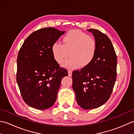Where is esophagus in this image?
Here are the masks:
<instances>
[{
    "label": "esophagus",
    "mask_w": 134,
    "mask_h": 134,
    "mask_svg": "<svg viewBox=\"0 0 134 134\" xmlns=\"http://www.w3.org/2000/svg\"><path fill=\"white\" fill-rule=\"evenodd\" d=\"M72 71L71 70H69V71H68V74H69V76H72Z\"/></svg>",
    "instance_id": "esophagus-1"
}]
</instances>
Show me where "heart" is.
<instances>
[{"mask_svg":"<svg viewBox=\"0 0 134 134\" xmlns=\"http://www.w3.org/2000/svg\"><path fill=\"white\" fill-rule=\"evenodd\" d=\"M52 55L58 64H62L69 55L70 58L63 65L73 69L89 65L95 58L97 43L95 39L79 30L69 31L63 38V44L54 42L51 47Z\"/></svg>","mask_w":134,"mask_h":134,"instance_id":"b5f03b06","label":"heart"}]
</instances>
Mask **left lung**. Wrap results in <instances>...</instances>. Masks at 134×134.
Segmentation results:
<instances>
[{
	"label": "left lung",
	"mask_w": 134,
	"mask_h": 134,
	"mask_svg": "<svg viewBox=\"0 0 134 134\" xmlns=\"http://www.w3.org/2000/svg\"><path fill=\"white\" fill-rule=\"evenodd\" d=\"M87 30L94 36L96 54L89 65L74 71L72 89L79 106L92 109L101 106L110 98L117 75V56L106 35L97 29Z\"/></svg>",
	"instance_id": "8db88e82"
}]
</instances>
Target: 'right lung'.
<instances>
[{
  "label": "right lung",
  "mask_w": 134,
  "mask_h": 134,
  "mask_svg": "<svg viewBox=\"0 0 134 134\" xmlns=\"http://www.w3.org/2000/svg\"><path fill=\"white\" fill-rule=\"evenodd\" d=\"M65 33L42 28L25 40L17 58L16 82L22 97L29 106L44 110L55 104L62 78L67 71L54 59L51 47Z\"/></svg>",
  "instance_id": "right-lung-1"
}]
</instances>
